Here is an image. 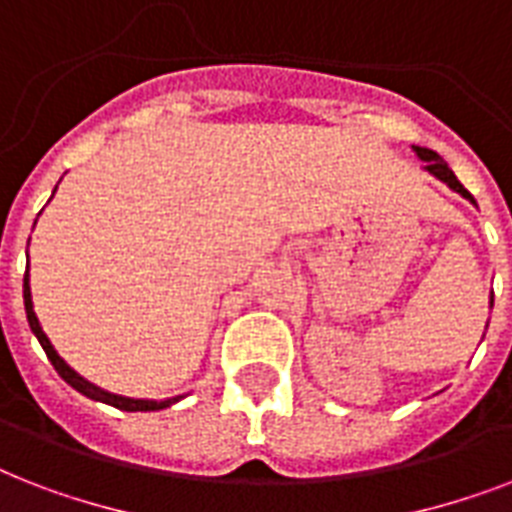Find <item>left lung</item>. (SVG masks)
<instances>
[{
	"mask_svg": "<svg viewBox=\"0 0 512 512\" xmlns=\"http://www.w3.org/2000/svg\"><path fill=\"white\" fill-rule=\"evenodd\" d=\"M414 154L420 156L422 162H425V170H428L430 175L438 177V180H441V183H446V185H449V188H452V191L460 193L462 199H468L470 204H476V199H473V196H470L468 188H465V185H462L460 180H457V175H454V172L449 170V164H446L444 159H441V156L436 154V151H430V148L414 146ZM492 305H494V300H492Z\"/></svg>",
	"mask_w": 512,
	"mask_h": 512,
	"instance_id": "1",
	"label": "left lung"
}]
</instances>
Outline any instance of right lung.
<instances>
[{
  "mask_svg": "<svg viewBox=\"0 0 512 512\" xmlns=\"http://www.w3.org/2000/svg\"><path fill=\"white\" fill-rule=\"evenodd\" d=\"M23 305H26V319H28V327H31V332L36 335V340H39V345L44 348V353H47V358H50V364L55 366V372L63 377V380L71 385L74 390H79L82 396L92 398V401H103V404L108 406H116V409H122V412H159V409H167V406H172L175 401H180L183 396H175V398H164V401H151V398H127V396H116V393H108V390L98 388V385H92V382H87L84 377H79V374L71 369V366L63 361V358L58 356V350L52 348V342L47 340V335L42 332V324H39V319H36L34 313V303H31V287H28V268H26V276H23Z\"/></svg>",
  "mask_w": 512,
  "mask_h": 512,
  "instance_id": "right-lung-1",
  "label": "right lung"
}]
</instances>
